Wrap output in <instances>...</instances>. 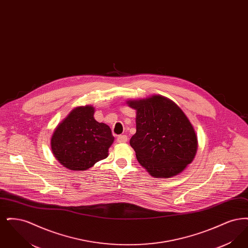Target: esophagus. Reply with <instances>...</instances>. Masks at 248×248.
I'll return each instance as SVG.
<instances>
[{
	"label": "esophagus",
	"mask_w": 248,
	"mask_h": 248,
	"mask_svg": "<svg viewBox=\"0 0 248 248\" xmlns=\"http://www.w3.org/2000/svg\"><path fill=\"white\" fill-rule=\"evenodd\" d=\"M117 142L118 143H125L127 142V137L125 135H121L117 138Z\"/></svg>",
	"instance_id": "esophagus-1"
}]
</instances>
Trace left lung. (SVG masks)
I'll list each match as a JSON object with an SVG mask.
<instances>
[{
  "label": "left lung",
  "instance_id": "1",
  "mask_svg": "<svg viewBox=\"0 0 248 248\" xmlns=\"http://www.w3.org/2000/svg\"><path fill=\"white\" fill-rule=\"evenodd\" d=\"M126 104L136 110L137 132L130 145L139 163L154 177L181 173L198 150L197 135L183 110L160 94L129 99Z\"/></svg>",
  "mask_w": 248,
  "mask_h": 248
}]
</instances>
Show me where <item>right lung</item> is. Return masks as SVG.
Here are the masks:
<instances>
[{
    "mask_svg": "<svg viewBox=\"0 0 248 248\" xmlns=\"http://www.w3.org/2000/svg\"><path fill=\"white\" fill-rule=\"evenodd\" d=\"M91 105L76 107L63 119L51 137V150L64 167L84 171L105 159L114 141L111 130L94 118Z\"/></svg>",
    "mask_w": 248,
    "mask_h": 248,
    "instance_id": "1",
    "label": "right lung"
}]
</instances>
